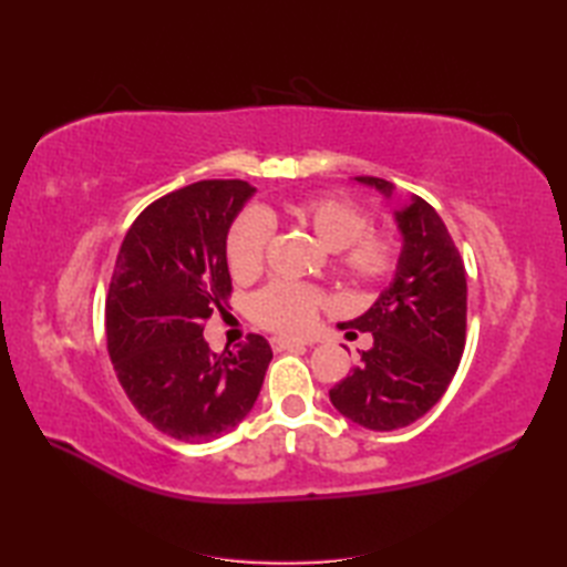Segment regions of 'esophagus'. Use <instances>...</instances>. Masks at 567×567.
Returning <instances> with one entry per match:
<instances>
[{"mask_svg":"<svg viewBox=\"0 0 567 567\" xmlns=\"http://www.w3.org/2000/svg\"><path fill=\"white\" fill-rule=\"evenodd\" d=\"M305 346H312V342L300 340V338H288V336H277L271 338V348L281 352V350H290V348H305Z\"/></svg>","mask_w":567,"mask_h":567,"instance_id":"obj_1","label":"esophagus"}]
</instances>
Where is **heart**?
I'll return each instance as SVG.
<instances>
[{"label":"heart","instance_id":"obj_1","mask_svg":"<svg viewBox=\"0 0 567 567\" xmlns=\"http://www.w3.org/2000/svg\"><path fill=\"white\" fill-rule=\"evenodd\" d=\"M271 208L244 213L229 227L225 255L234 277L248 279L260 271L269 227L277 221ZM284 217L310 231L317 244L336 252L338 269L357 284H381L398 267V238L385 229H369L371 219L357 203L338 196H315L284 205ZM321 296L312 288L293 284H269L250 300V317L269 331L300 333L310 329Z\"/></svg>","mask_w":567,"mask_h":567}]
</instances>
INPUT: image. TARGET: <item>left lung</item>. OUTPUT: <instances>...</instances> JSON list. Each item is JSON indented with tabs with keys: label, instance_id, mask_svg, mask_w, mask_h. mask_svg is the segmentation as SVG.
<instances>
[{
	"label": "left lung",
	"instance_id": "left-lung-1",
	"mask_svg": "<svg viewBox=\"0 0 567 567\" xmlns=\"http://www.w3.org/2000/svg\"><path fill=\"white\" fill-rule=\"evenodd\" d=\"M354 179L392 198L390 182ZM394 221L402 234L394 279L362 317L338 323L373 336L359 367L329 392L340 414L367 431H398L427 414L466 346V269L447 227L419 196L394 210Z\"/></svg>",
	"mask_w": 567,
	"mask_h": 567
}]
</instances>
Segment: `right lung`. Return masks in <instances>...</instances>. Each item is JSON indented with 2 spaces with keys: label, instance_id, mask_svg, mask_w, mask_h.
Instances as JSON below:
<instances>
[{
  "label": "right lung",
  "instance_id": "obj_1",
  "mask_svg": "<svg viewBox=\"0 0 567 567\" xmlns=\"http://www.w3.org/2000/svg\"><path fill=\"white\" fill-rule=\"evenodd\" d=\"M255 186L203 179L153 200L132 221L115 257L106 298V340L120 385L161 433L210 442L241 423L271 362L250 333L213 352L203 321L227 302L225 244Z\"/></svg>",
  "mask_w": 567,
  "mask_h": 567
}]
</instances>
